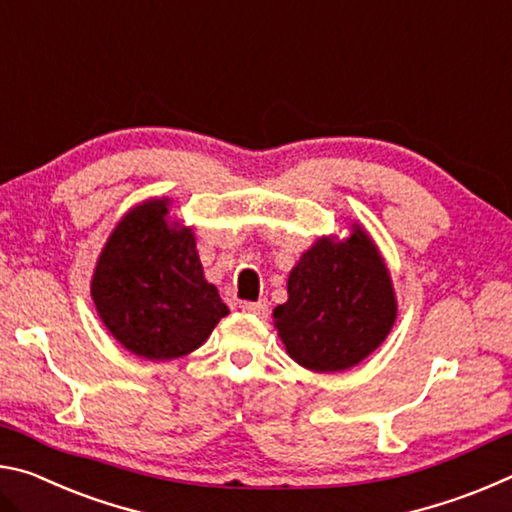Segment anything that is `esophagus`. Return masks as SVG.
<instances>
[{
  "mask_svg": "<svg viewBox=\"0 0 512 512\" xmlns=\"http://www.w3.org/2000/svg\"><path fill=\"white\" fill-rule=\"evenodd\" d=\"M241 311L248 316H255V318H266L268 314V302L266 300H259V302H241Z\"/></svg>",
  "mask_w": 512,
  "mask_h": 512,
  "instance_id": "1",
  "label": "esophagus"
}]
</instances>
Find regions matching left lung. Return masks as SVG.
<instances>
[{"label":"left lung","mask_w":512,"mask_h":512,"mask_svg":"<svg viewBox=\"0 0 512 512\" xmlns=\"http://www.w3.org/2000/svg\"><path fill=\"white\" fill-rule=\"evenodd\" d=\"M289 298L273 309L289 357L314 372H341L370 357L397 320V296L375 239L361 223L350 237H318L287 280Z\"/></svg>","instance_id":"1"}]
</instances>
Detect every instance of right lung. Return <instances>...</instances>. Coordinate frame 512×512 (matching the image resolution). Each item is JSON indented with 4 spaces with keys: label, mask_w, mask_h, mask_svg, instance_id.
<instances>
[{
    "label": "right lung",
    "mask_w": 512,
    "mask_h": 512,
    "mask_svg": "<svg viewBox=\"0 0 512 512\" xmlns=\"http://www.w3.org/2000/svg\"><path fill=\"white\" fill-rule=\"evenodd\" d=\"M171 198L131 207L94 266L90 296L101 323L135 354L171 361L194 352L230 314L205 280L192 225L169 214Z\"/></svg>",
    "instance_id": "1"
}]
</instances>
